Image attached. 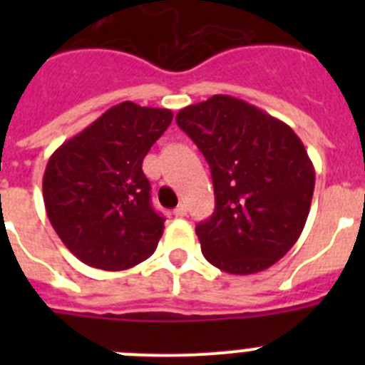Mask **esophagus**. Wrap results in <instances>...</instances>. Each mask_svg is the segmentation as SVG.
I'll list each match as a JSON object with an SVG mask.
<instances>
[{"mask_svg":"<svg viewBox=\"0 0 365 365\" xmlns=\"http://www.w3.org/2000/svg\"><path fill=\"white\" fill-rule=\"evenodd\" d=\"M186 212H188V208H186V205H182V202H180V205L177 206L175 210H173V215H175V217H185Z\"/></svg>","mask_w":365,"mask_h":365,"instance_id":"34e87169","label":"esophagus"}]
</instances>
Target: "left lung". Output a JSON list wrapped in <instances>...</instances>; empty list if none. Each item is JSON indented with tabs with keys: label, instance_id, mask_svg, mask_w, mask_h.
Instances as JSON below:
<instances>
[{
	"label": "left lung",
	"instance_id": "8db88e82",
	"mask_svg": "<svg viewBox=\"0 0 365 365\" xmlns=\"http://www.w3.org/2000/svg\"><path fill=\"white\" fill-rule=\"evenodd\" d=\"M214 180L215 210L195 228L202 256L228 274H256L298 241L314 192V166L291 125L228 95L180 109Z\"/></svg>",
	"mask_w": 365,
	"mask_h": 365
}]
</instances>
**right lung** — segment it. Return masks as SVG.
<instances>
[{
  "mask_svg": "<svg viewBox=\"0 0 365 365\" xmlns=\"http://www.w3.org/2000/svg\"><path fill=\"white\" fill-rule=\"evenodd\" d=\"M172 118L170 109L122 102L51 155L45 210L82 263L115 272L155 252L164 217L151 206L143 160Z\"/></svg>",
  "mask_w": 365,
  "mask_h": 365,
  "instance_id": "obj_1",
  "label": "right lung"
}]
</instances>
